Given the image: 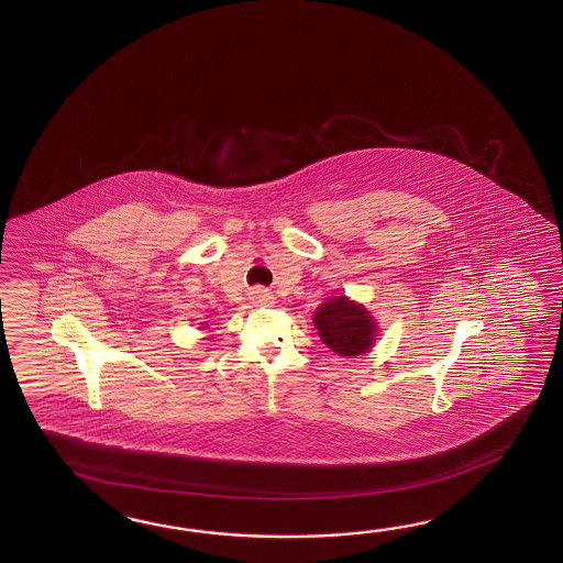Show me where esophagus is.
<instances>
[{"instance_id":"1","label":"esophagus","mask_w":563,"mask_h":563,"mask_svg":"<svg viewBox=\"0 0 563 563\" xmlns=\"http://www.w3.org/2000/svg\"><path fill=\"white\" fill-rule=\"evenodd\" d=\"M252 301L255 303V306H265V303H272V294L267 291V289H262V287H255L253 289L252 294Z\"/></svg>"}]
</instances>
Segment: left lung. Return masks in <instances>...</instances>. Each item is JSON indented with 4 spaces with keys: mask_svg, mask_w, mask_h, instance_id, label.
<instances>
[{
    "mask_svg": "<svg viewBox=\"0 0 563 563\" xmlns=\"http://www.w3.org/2000/svg\"><path fill=\"white\" fill-rule=\"evenodd\" d=\"M316 330L323 344L340 356H358L368 352L376 335L371 311L346 296L328 298L313 313Z\"/></svg>",
    "mask_w": 563,
    "mask_h": 563,
    "instance_id": "1",
    "label": "left lung"
}]
</instances>
